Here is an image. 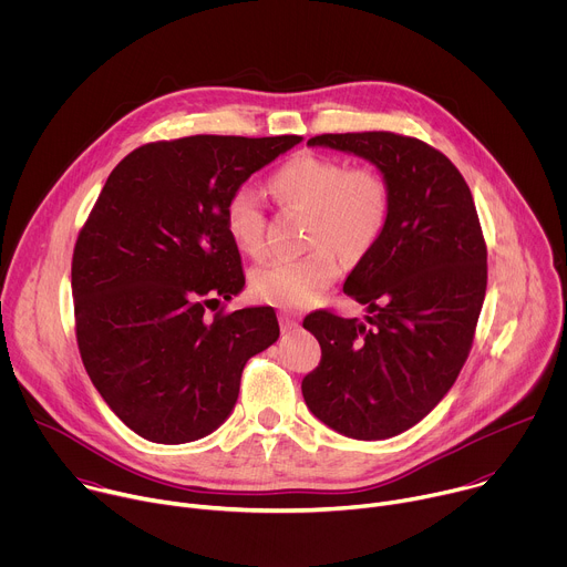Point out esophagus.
<instances>
[{"mask_svg":"<svg viewBox=\"0 0 567 567\" xmlns=\"http://www.w3.org/2000/svg\"><path fill=\"white\" fill-rule=\"evenodd\" d=\"M278 320H280V328H282L285 332H291V330H296V328L300 326V313H298V311H291V309H282V311L278 313Z\"/></svg>","mask_w":567,"mask_h":567,"instance_id":"1","label":"esophagus"}]
</instances>
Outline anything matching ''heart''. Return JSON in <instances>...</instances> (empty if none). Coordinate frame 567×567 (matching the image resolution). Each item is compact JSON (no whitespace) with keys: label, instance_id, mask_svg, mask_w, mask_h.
Returning a JSON list of instances; mask_svg holds the SVG:
<instances>
[{"label":"heart","instance_id":"obj_1","mask_svg":"<svg viewBox=\"0 0 567 567\" xmlns=\"http://www.w3.org/2000/svg\"><path fill=\"white\" fill-rule=\"evenodd\" d=\"M274 197L285 206L309 210L302 258L274 260L251 276L254 293L278 307H307L326 293L341 276V251L357 260L381 237L390 193L385 179L372 168H352L320 154H298L269 179ZM224 226L239 251L260 256L265 249V208L256 188L239 186L224 208Z\"/></svg>","mask_w":567,"mask_h":567}]
</instances>
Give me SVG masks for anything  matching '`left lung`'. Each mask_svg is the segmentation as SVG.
<instances>
[{
	"mask_svg": "<svg viewBox=\"0 0 567 567\" xmlns=\"http://www.w3.org/2000/svg\"><path fill=\"white\" fill-rule=\"evenodd\" d=\"M307 145L370 161L388 184L390 213L343 285L370 316L302 320L322 352L302 396L337 433L388 440L422 422L455 383L487 291V247L464 177L424 141L354 132Z\"/></svg>",
	"mask_w": 567,
	"mask_h": 567,
	"instance_id": "8db88e82",
	"label": "left lung"
}]
</instances>
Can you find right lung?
Here are the masks:
<instances>
[{"label":"right lung","instance_id":"right-lung-1","mask_svg":"<svg viewBox=\"0 0 567 567\" xmlns=\"http://www.w3.org/2000/svg\"><path fill=\"white\" fill-rule=\"evenodd\" d=\"M302 136L147 143L107 177L71 262L75 339L114 415L156 444L219 429L247 361L280 337L274 307L206 316L245 289L224 226L235 188Z\"/></svg>","mask_w":567,"mask_h":567}]
</instances>
